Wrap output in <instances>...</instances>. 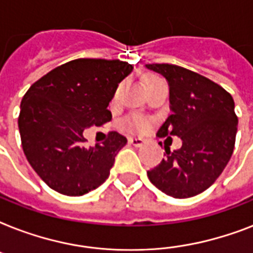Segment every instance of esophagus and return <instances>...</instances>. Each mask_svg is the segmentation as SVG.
Listing matches in <instances>:
<instances>
[{
	"mask_svg": "<svg viewBox=\"0 0 253 253\" xmlns=\"http://www.w3.org/2000/svg\"><path fill=\"white\" fill-rule=\"evenodd\" d=\"M128 143L135 147H140V146H143L144 140H143L142 138H128Z\"/></svg>",
	"mask_w": 253,
	"mask_h": 253,
	"instance_id": "obj_1",
	"label": "esophagus"
}]
</instances>
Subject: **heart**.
Returning <instances> with one entry per match:
<instances>
[{
	"label": "heart",
	"instance_id": "obj_1",
	"mask_svg": "<svg viewBox=\"0 0 253 253\" xmlns=\"http://www.w3.org/2000/svg\"><path fill=\"white\" fill-rule=\"evenodd\" d=\"M154 79H156V77H150V79H147L146 83L154 80ZM126 126L131 128V130L146 131L150 128V121L146 118H142V117H132V118L127 119Z\"/></svg>",
	"mask_w": 253,
	"mask_h": 253
}]
</instances>
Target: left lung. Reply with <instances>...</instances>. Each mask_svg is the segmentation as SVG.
Segmentation results:
<instances>
[{
    "label": "left lung",
    "mask_w": 253,
    "mask_h": 253,
    "mask_svg": "<svg viewBox=\"0 0 253 253\" xmlns=\"http://www.w3.org/2000/svg\"><path fill=\"white\" fill-rule=\"evenodd\" d=\"M166 77L172 114L158 136L176 135L180 150L147 172L152 184L174 198H189L210 188L231 159L238 117L231 94L198 73L173 64H146ZM162 146V143H160Z\"/></svg>",
    "instance_id": "left-lung-1"
}]
</instances>
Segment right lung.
Returning a JSON list of instances; mask_svg holds the SVG:
<instances>
[{
	"label": "right lung",
	"instance_id": "1",
	"mask_svg": "<svg viewBox=\"0 0 253 253\" xmlns=\"http://www.w3.org/2000/svg\"><path fill=\"white\" fill-rule=\"evenodd\" d=\"M126 61L76 59L52 69L23 95L18 127L27 162L49 188L83 196L103 184L127 139L111 131L102 144L85 148V128L111 121L107 110Z\"/></svg>",
	"mask_w": 253,
	"mask_h": 253
}]
</instances>
